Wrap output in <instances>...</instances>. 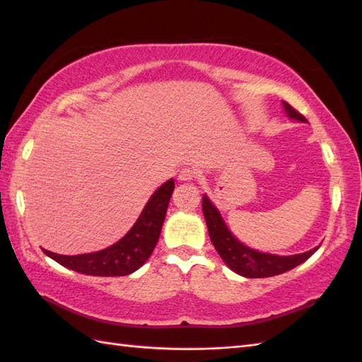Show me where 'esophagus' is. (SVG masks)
Returning <instances> with one entry per match:
<instances>
[{
    "label": "esophagus",
    "mask_w": 362,
    "mask_h": 362,
    "mask_svg": "<svg viewBox=\"0 0 362 362\" xmlns=\"http://www.w3.org/2000/svg\"><path fill=\"white\" fill-rule=\"evenodd\" d=\"M196 175H197L196 169L183 168V169H180V173H179V180L180 182H191V180L196 179Z\"/></svg>",
    "instance_id": "obj_1"
}]
</instances>
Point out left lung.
<instances>
[{
	"label": "left lung",
	"instance_id": "left-lung-1",
	"mask_svg": "<svg viewBox=\"0 0 362 362\" xmlns=\"http://www.w3.org/2000/svg\"><path fill=\"white\" fill-rule=\"evenodd\" d=\"M284 108L290 119L308 122V119L301 112L292 108L287 102H284ZM202 211L205 223H207L210 240L218 251L219 257L224 260V264L232 272L242 274L245 278H270V276L286 273L298 267L303 262H306L318 250L317 246L308 252L293 254V256H274V254L254 251L246 245L240 243L232 235V232L228 229V226H226L221 215H219L218 209L210 202L207 196L202 197Z\"/></svg>",
	"mask_w": 362,
	"mask_h": 362
}]
</instances>
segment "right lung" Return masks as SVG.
<instances>
[{"mask_svg":"<svg viewBox=\"0 0 362 362\" xmlns=\"http://www.w3.org/2000/svg\"><path fill=\"white\" fill-rule=\"evenodd\" d=\"M173 191V179L163 183L148 199L133 228L117 243L106 250L90 254H78V256H61V254L47 250H44V252L62 267L83 274L127 276L136 272L139 267L146 264V260L151 257L152 251L157 246Z\"/></svg>","mask_w":362,"mask_h":362,"instance_id":"add662e5","label":"right lung"}]
</instances>
